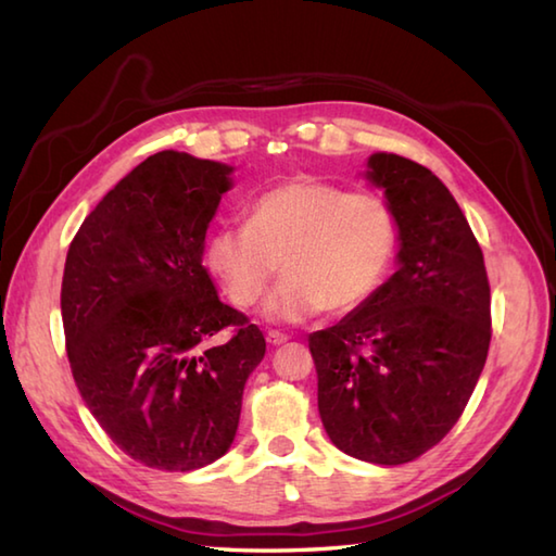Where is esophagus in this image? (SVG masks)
<instances>
[{
	"label": "esophagus",
	"instance_id": "obj_1",
	"mask_svg": "<svg viewBox=\"0 0 556 556\" xmlns=\"http://www.w3.org/2000/svg\"><path fill=\"white\" fill-rule=\"evenodd\" d=\"M287 341H289V337L285 332H277V329H269L267 332V344H271V346H281V344H287Z\"/></svg>",
	"mask_w": 556,
	"mask_h": 556
}]
</instances>
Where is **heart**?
<instances>
[{
  "label": "heart",
  "mask_w": 556,
  "mask_h": 556,
  "mask_svg": "<svg viewBox=\"0 0 556 556\" xmlns=\"http://www.w3.org/2000/svg\"><path fill=\"white\" fill-rule=\"evenodd\" d=\"M401 224L380 193L291 179L257 193L245 224H227L205 243V265L236 308H253L275 281L265 315L301 323L323 313H351L392 275Z\"/></svg>",
  "instance_id": "obj_1"
}]
</instances>
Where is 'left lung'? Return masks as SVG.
Returning <instances> with one entry per match:
<instances>
[{
  "label": "left lung",
  "instance_id": "left-lung-1",
  "mask_svg": "<svg viewBox=\"0 0 556 556\" xmlns=\"http://www.w3.org/2000/svg\"><path fill=\"white\" fill-rule=\"evenodd\" d=\"M368 167L396 210L401 265L308 346L329 440L401 466L440 444L473 394L492 339L490 281L464 212L428 167L387 152Z\"/></svg>",
  "mask_w": 556,
  "mask_h": 556
}]
</instances>
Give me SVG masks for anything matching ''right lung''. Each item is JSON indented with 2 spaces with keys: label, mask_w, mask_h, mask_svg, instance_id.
Segmentation results:
<instances>
[{
  "label": "right lung",
  "mask_w": 556,
  "mask_h": 556,
  "mask_svg": "<svg viewBox=\"0 0 556 556\" xmlns=\"http://www.w3.org/2000/svg\"><path fill=\"white\" fill-rule=\"evenodd\" d=\"M229 174L186 152L150 155L66 253L62 320L78 392L124 454L169 473L227 454L265 356L260 327L217 299L203 267Z\"/></svg>",
  "instance_id": "add662e5"
}]
</instances>
